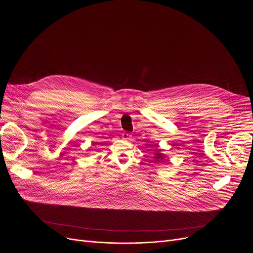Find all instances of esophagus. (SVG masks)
I'll return each instance as SVG.
<instances>
[{"label": "esophagus", "instance_id": "esophagus-1", "mask_svg": "<svg viewBox=\"0 0 253 253\" xmlns=\"http://www.w3.org/2000/svg\"><path fill=\"white\" fill-rule=\"evenodd\" d=\"M130 137H131V135L128 134V133H126V132L122 134V139H123V140H129Z\"/></svg>", "mask_w": 253, "mask_h": 253}]
</instances>
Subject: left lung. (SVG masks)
<instances>
[{
  "label": "left lung",
  "instance_id": "left-lung-1",
  "mask_svg": "<svg viewBox=\"0 0 253 253\" xmlns=\"http://www.w3.org/2000/svg\"><path fill=\"white\" fill-rule=\"evenodd\" d=\"M158 151V150H157ZM155 152V156H154V159L156 160V161H159V162H163L164 161V156L160 153L159 152Z\"/></svg>",
  "mask_w": 253,
  "mask_h": 253
}]
</instances>
